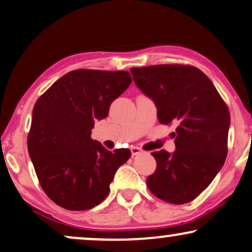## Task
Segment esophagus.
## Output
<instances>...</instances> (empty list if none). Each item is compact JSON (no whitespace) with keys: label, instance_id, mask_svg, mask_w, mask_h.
<instances>
[{"label":"esophagus","instance_id":"esophagus-1","mask_svg":"<svg viewBox=\"0 0 252 252\" xmlns=\"http://www.w3.org/2000/svg\"><path fill=\"white\" fill-rule=\"evenodd\" d=\"M131 154L132 156H137V154H139V153H142L143 152V150L140 149V147H138V146H131Z\"/></svg>","mask_w":252,"mask_h":252}]
</instances>
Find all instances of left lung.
<instances>
[{"label":"left lung","instance_id":"1","mask_svg":"<svg viewBox=\"0 0 252 252\" xmlns=\"http://www.w3.org/2000/svg\"><path fill=\"white\" fill-rule=\"evenodd\" d=\"M130 71L136 85L156 102L159 122L177 124L175 152L152 153L157 168L147 176V188L167 203H189L210 186L224 163L229 109L196 66L159 64Z\"/></svg>","mask_w":252,"mask_h":252}]
</instances>
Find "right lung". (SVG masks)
I'll use <instances>...</instances> for the list:
<instances>
[{
    "mask_svg": "<svg viewBox=\"0 0 252 252\" xmlns=\"http://www.w3.org/2000/svg\"><path fill=\"white\" fill-rule=\"evenodd\" d=\"M131 82L128 71L72 70L36 100L29 154L42 190L59 206L85 211L108 196L116 170L131 152H110L91 138V130Z\"/></svg>",
    "mask_w": 252,
    "mask_h": 252,
    "instance_id": "add662e5",
    "label": "right lung"
}]
</instances>
